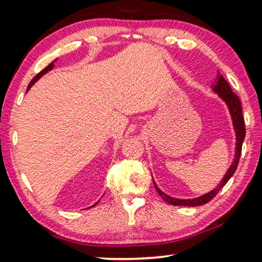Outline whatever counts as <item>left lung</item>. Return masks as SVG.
I'll use <instances>...</instances> for the list:
<instances>
[{"mask_svg":"<svg viewBox=\"0 0 262 262\" xmlns=\"http://www.w3.org/2000/svg\"><path fill=\"white\" fill-rule=\"evenodd\" d=\"M211 86H212V90L217 92V94L220 95L221 98L223 99L225 103H227V105L229 106L230 113H231L233 127H234V130H236V135H237L236 155H234L233 163H232V165L229 167V170H228L227 173H225L224 178L222 179L220 185L217 186L215 189H212L211 192L207 193L205 195H202V196H200V198L192 199V200H180V199H174V198L168 196V195L164 194L162 190L157 187L156 184H155V181H154V185H155V187H156V190L158 192V194L161 195V198L163 199L164 201H165L166 203H170V205L196 207V206H202V205H205V203L209 202L210 200H212V198H215L217 193H219L220 190L223 188V186L228 183L229 179L231 178L232 174L234 173V171H236L237 166H238L239 158H241V155H242L243 141H244V139H245V134H246L245 121H244V118H243L241 99H239V97L236 94H234V92H232L231 88H230L229 83L227 82V79L222 76L220 73H217V77H216L215 82Z\"/></svg>","mask_w":262,"mask_h":262,"instance_id":"8db88e82","label":"left lung"}]
</instances>
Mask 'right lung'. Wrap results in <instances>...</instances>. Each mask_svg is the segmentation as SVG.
I'll list each match as a JSON object with an SVG mask.
<instances>
[{"label": "right lung", "instance_id": "add662e5", "mask_svg": "<svg viewBox=\"0 0 262 262\" xmlns=\"http://www.w3.org/2000/svg\"><path fill=\"white\" fill-rule=\"evenodd\" d=\"M52 68H53V62H52V63H50V64H48V66H47V67H46L45 69H42L40 73H39V74H37V75H35V76L33 77V79H32V81H31V82H30V84H29V86H28V90H29V89H30L31 86H32V85H33V84H34V82H37V81H38V79H39V78H40V77L42 76V75H43V74H46L47 72H50V70H51Z\"/></svg>", "mask_w": 262, "mask_h": 262}]
</instances>
